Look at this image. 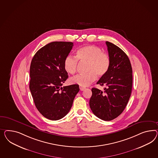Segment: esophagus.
I'll return each mask as SVG.
<instances>
[{
    "mask_svg": "<svg viewBox=\"0 0 158 158\" xmlns=\"http://www.w3.org/2000/svg\"><path fill=\"white\" fill-rule=\"evenodd\" d=\"M79 89H80V90H81V91H83V90H85V87H82V86H79Z\"/></svg>",
    "mask_w": 158,
    "mask_h": 158,
    "instance_id": "34e87169",
    "label": "esophagus"
}]
</instances>
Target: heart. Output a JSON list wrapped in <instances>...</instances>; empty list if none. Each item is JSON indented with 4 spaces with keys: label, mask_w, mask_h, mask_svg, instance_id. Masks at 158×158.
<instances>
[{
    "label": "heart",
    "mask_w": 158,
    "mask_h": 158,
    "mask_svg": "<svg viewBox=\"0 0 158 158\" xmlns=\"http://www.w3.org/2000/svg\"><path fill=\"white\" fill-rule=\"evenodd\" d=\"M76 56L77 57L68 55L65 57L64 63L65 71L69 74L76 73L79 60L81 62H88L87 67L88 73L79 74L72 77L70 81L73 84L82 87L89 85L97 79V75L99 77L105 76L110 68L109 56L97 46L81 47L77 51Z\"/></svg>",
    "instance_id": "heart-1"
}]
</instances>
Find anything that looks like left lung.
I'll return each mask as SVG.
<instances>
[{
  "label": "left lung",
  "mask_w": 158,
  "mask_h": 158,
  "mask_svg": "<svg viewBox=\"0 0 158 158\" xmlns=\"http://www.w3.org/2000/svg\"><path fill=\"white\" fill-rule=\"evenodd\" d=\"M110 60V68L97 84L105 86L104 90L92 88L91 110L104 121L117 118L124 111L131 95L132 68L128 56L119 47L106 42Z\"/></svg>",
  "instance_id": "left-lung-1"
}]
</instances>
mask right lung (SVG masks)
<instances>
[{
	"label": "right lung",
	"mask_w": 158,
	"mask_h": 158,
	"mask_svg": "<svg viewBox=\"0 0 158 158\" xmlns=\"http://www.w3.org/2000/svg\"><path fill=\"white\" fill-rule=\"evenodd\" d=\"M73 45L71 42L49 43L39 49L31 60L30 92L35 107L48 119L58 120L67 115L79 91L77 85L61 87L68 77L64 60Z\"/></svg>",
	"instance_id": "right-lung-1"
}]
</instances>
